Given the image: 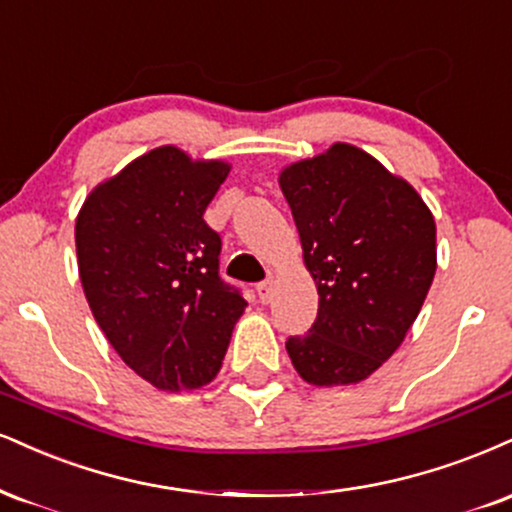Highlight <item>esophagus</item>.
Masks as SVG:
<instances>
[{"mask_svg":"<svg viewBox=\"0 0 512 512\" xmlns=\"http://www.w3.org/2000/svg\"><path fill=\"white\" fill-rule=\"evenodd\" d=\"M257 295H260V303H272V298H274V281L272 279H267V281H262V283H257Z\"/></svg>","mask_w":512,"mask_h":512,"instance_id":"esophagus-1","label":"esophagus"}]
</instances>
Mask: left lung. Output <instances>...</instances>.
<instances>
[{
	"mask_svg": "<svg viewBox=\"0 0 512 512\" xmlns=\"http://www.w3.org/2000/svg\"><path fill=\"white\" fill-rule=\"evenodd\" d=\"M319 307L286 350L307 384H357L396 353L436 272L434 217L415 188L336 143L279 178Z\"/></svg>",
	"mask_w": 512,
	"mask_h": 512,
	"instance_id": "8db88e82",
	"label": "left lung"
}]
</instances>
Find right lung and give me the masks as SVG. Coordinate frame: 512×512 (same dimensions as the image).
I'll use <instances>...</instances> for the list:
<instances>
[{
    "mask_svg": "<svg viewBox=\"0 0 512 512\" xmlns=\"http://www.w3.org/2000/svg\"><path fill=\"white\" fill-rule=\"evenodd\" d=\"M226 176L229 164L157 147L92 190L76 219L92 315L121 360L162 391L217 377L248 305L219 276L221 238L202 219Z\"/></svg>",
    "mask_w": 512,
    "mask_h": 512,
    "instance_id": "add662e5",
    "label": "right lung"
}]
</instances>
